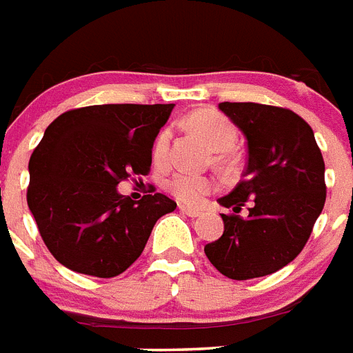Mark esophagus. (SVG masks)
I'll list each match as a JSON object with an SVG mask.
<instances>
[{"instance_id": "1", "label": "esophagus", "mask_w": 353, "mask_h": 353, "mask_svg": "<svg viewBox=\"0 0 353 353\" xmlns=\"http://www.w3.org/2000/svg\"><path fill=\"white\" fill-rule=\"evenodd\" d=\"M179 210L182 211V213H184V215H188V216H200V213H202V211L200 210H193V208H188V205H179Z\"/></svg>"}]
</instances>
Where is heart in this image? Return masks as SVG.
Here are the masks:
<instances>
[{
    "mask_svg": "<svg viewBox=\"0 0 353 353\" xmlns=\"http://www.w3.org/2000/svg\"><path fill=\"white\" fill-rule=\"evenodd\" d=\"M188 125L208 143V148L211 151H215L216 162H222L225 159L224 153L231 151L236 142L235 125L228 118L222 117L221 112L210 111V109L196 111L188 118ZM169 138H171V132L168 129L159 132V137H157L153 145L154 160L165 159L169 148ZM168 188L180 202L196 204L205 193H210L213 190V182L210 179H205V176H200V174L174 173L169 179Z\"/></svg>",
    "mask_w": 353,
    "mask_h": 353,
    "instance_id": "obj_1",
    "label": "heart"
}]
</instances>
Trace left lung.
Instances as JSON below:
<instances>
[{"label": "left lung", "instance_id": "1", "mask_svg": "<svg viewBox=\"0 0 353 353\" xmlns=\"http://www.w3.org/2000/svg\"><path fill=\"white\" fill-rule=\"evenodd\" d=\"M219 109L248 143L242 180L219 204L224 233L205 244L213 266L235 281L264 277L303 252L326 200L324 160L314 131L290 109L252 101H222ZM250 203L246 217L236 216Z\"/></svg>", "mask_w": 353, "mask_h": 353}]
</instances>
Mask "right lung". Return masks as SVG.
I'll list each match as a JSON object with an SVG mask.
<instances>
[{
	"mask_svg": "<svg viewBox=\"0 0 353 353\" xmlns=\"http://www.w3.org/2000/svg\"><path fill=\"white\" fill-rule=\"evenodd\" d=\"M174 103H105L56 118L29 160L27 204L54 259L109 279L125 272L160 216L176 202L162 193L131 200L117 185L148 174L153 142Z\"/></svg>",
	"mask_w": 353,
	"mask_h": 353,
	"instance_id": "right-lung-1",
	"label": "right lung"
}]
</instances>
